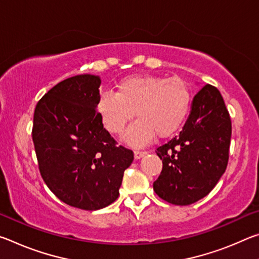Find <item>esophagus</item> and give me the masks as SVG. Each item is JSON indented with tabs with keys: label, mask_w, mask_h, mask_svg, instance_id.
<instances>
[{
	"label": "esophagus",
	"mask_w": 259,
	"mask_h": 259,
	"mask_svg": "<svg viewBox=\"0 0 259 259\" xmlns=\"http://www.w3.org/2000/svg\"><path fill=\"white\" fill-rule=\"evenodd\" d=\"M146 154H147L146 151H135V159H140V157H143Z\"/></svg>",
	"instance_id": "obj_1"
}]
</instances>
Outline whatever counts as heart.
<instances>
[{
  "label": "heart",
  "instance_id": "1",
  "mask_svg": "<svg viewBox=\"0 0 259 259\" xmlns=\"http://www.w3.org/2000/svg\"><path fill=\"white\" fill-rule=\"evenodd\" d=\"M192 106V93L178 77L155 75L129 76L119 82L116 93L100 94L97 109L111 134H121L135 113L138 120L124 135L125 142L142 147L156 135L169 137L186 121Z\"/></svg>",
  "mask_w": 259,
  "mask_h": 259
}]
</instances>
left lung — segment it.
Segmentation results:
<instances>
[{
  "label": "left lung",
  "mask_w": 259,
  "mask_h": 259,
  "mask_svg": "<svg viewBox=\"0 0 259 259\" xmlns=\"http://www.w3.org/2000/svg\"><path fill=\"white\" fill-rule=\"evenodd\" d=\"M232 122L216 87L205 84L194 96L190 116L178 136L156 148L162 171L153 183L166 202L188 205L208 195L229 162Z\"/></svg>",
  "instance_id": "8db88e82"
}]
</instances>
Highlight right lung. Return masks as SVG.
Listing matches in <instances>:
<instances>
[{
  "mask_svg": "<svg viewBox=\"0 0 259 259\" xmlns=\"http://www.w3.org/2000/svg\"><path fill=\"white\" fill-rule=\"evenodd\" d=\"M98 75L59 82L35 107L32 138L38 169L50 191L82 210L107 207L119 196L134 152L117 146L97 111Z\"/></svg>",
  "mask_w": 259,
  "mask_h": 259,
  "instance_id": "right-lung-1",
  "label": "right lung"
}]
</instances>
